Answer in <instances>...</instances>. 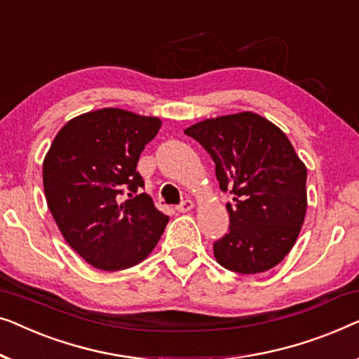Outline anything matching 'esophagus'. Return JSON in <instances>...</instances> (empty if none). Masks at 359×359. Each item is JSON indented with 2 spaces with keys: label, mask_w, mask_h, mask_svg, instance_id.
Wrapping results in <instances>:
<instances>
[{
  "label": "esophagus",
  "mask_w": 359,
  "mask_h": 359,
  "mask_svg": "<svg viewBox=\"0 0 359 359\" xmlns=\"http://www.w3.org/2000/svg\"><path fill=\"white\" fill-rule=\"evenodd\" d=\"M194 208V201L191 200H184L180 205L175 206V210L179 211V213H187V211H190Z\"/></svg>",
  "instance_id": "34e87169"
}]
</instances>
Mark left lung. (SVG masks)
<instances>
[{"instance_id":"obj_1","label":"left lung","mask_w":359,"mask_h":359,"mask_svg":"<svg viewBox=\"0 0 359 359\" xmlns=\"http://www.w3.org/2000/svg\"><path fill=\"white\" fill-rule=\"evenodd\" d=\"M185 135L198 141L216 164L228 203L229 232L213 252L221 266L241 275L278 265L294 245L307 208V169L291 141L254 112L208 118Z\"/></svg>"}]
</instances>
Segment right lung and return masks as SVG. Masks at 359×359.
Returning <instances> with one entry per match:
<instances>
[{
	"mask_svg": "<svg viewBox=\"0 0 359 359\" xmlns=\"http://www.w3.org/2000/svg\"><path fill=\"white\" fill-rule=\"evenodd\" d=\"M161 120L100 109L69 120L43 159V190L65 241L89 265L130 269L151 254L169 216L156 210L136 165ZM129 190V198L123 194Z\"/></svg>",
	"mask_w": 359,
	"mask_h": 359,
	"instance_id": "add662e5",
	"label": "right lung"
}]
</instances>
